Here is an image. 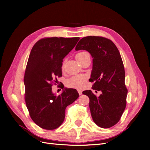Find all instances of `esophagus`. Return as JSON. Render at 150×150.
Listing matches in <instances>:
<instances>
[{
  "instance_id": "obj_1",
  "label": "esophagus",
  "mask_w": 150,
  "mask_h": 150,
  "mask_svg": "<svg viewBox=\"0 0 150 150\" xmlns=\"http://www.w3.org/2000/svg\"><path fill=\"white\" fill-rule=\"evenodd\" d=\"M78 93H79V95H81V94H82V91L80 90V89H78Z\"/></svg>"
}]
</instances>
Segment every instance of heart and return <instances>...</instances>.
Masks as SVG:
<instances>
[{
    "label": "heart",
    "mask_w": 150,
    "mask_h": 150,
    "mask_svg": "<svg viewBox=\"0 0 150 150\" xmlns=\"http://www.w3.org/2000/svg\"><path fill=\"white\" fill-rule=\"evenodd\" d=\"M76 59L81 64V63L86 61L87 59L90 58V56L88 52L81 51L76 54ZM64 66V64H63ZM86 77L84 75H76L72 76V78L68 79L66 82V85L69 88L81 89L86 81Z\"/></svg>",
    "instance_id": "heart-1"
}]
</instances>
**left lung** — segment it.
Wrapping results in <instances>:
<instances>
[{
  "instance_id": "1",
  "label": "left lung",
  "mask_w": 150,
  "mask_h": 150,
  "mask_svg": "<svg viewBox=\"0 0 150 150\" xmlns=\"http://www.w3.org/2000/svg\"><path fill=\"white\" fill-rule=\"evenodd\" d=\"M76 51L86 50L93 57L90 82L92 89L100 91L96 96L91 90L83 94L89 98V108L94 122L102 128H109L118 122L126 105L128 90L125 83V72L118 49L111 40L99 36L81 39Z\"/></svg>"
}]
</instances>
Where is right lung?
Returning <instances> with one entry per match:
<instances>
[{
    "label": "right lung",
    "mask_w": 150,
    "mask_h": 150,
    "mask_svg": "<svg viewBox=\"0 0 150 150\" xmlns=\"http://www.w3.org/2000/svg\"><path fill=\"white\" fill-rule=\"evenodd\" d=\"M79 38H47L32 49L25 71V101L31 119L40 128L52 130L65 118L67 106L79 97L75 89L65 88L56 96L52 82L62 76V60L74 47Z\"/></svg>",
    "instance_id": "right-lung-1"
}]
</instances>
